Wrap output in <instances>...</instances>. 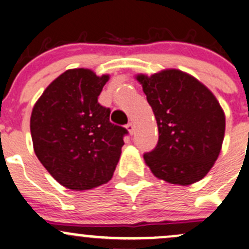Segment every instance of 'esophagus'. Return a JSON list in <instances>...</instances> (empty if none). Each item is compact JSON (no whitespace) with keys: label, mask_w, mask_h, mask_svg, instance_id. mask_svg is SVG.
<instances>
[{"label":"esophagus","mask_w":249,"mask_h":249,"mask_svg":"<svg viewBox=\"0 0 249 249\" xmlns=\"http://www.w3.org/2000/svg\"><path fill=\"white\" fill-rule=\"evenodd\" d=\"M125 128H127L128 132H129L130 134L134 133V124H133V122H128V124H125Z\"/></svg>","instance_id":"esophagus-1"}]
</instances>
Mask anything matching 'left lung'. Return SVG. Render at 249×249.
Instances as JSON below:
<instances>
[{"mask_svg": "<svg viewBox=\"0 0 249 249\" xmlns=\"http://www.w3.org/2000/svg\"><path fill=\"white\" fill-rule=\"evenodd\" d=\"M159 127V142L144 160L154 176L172 184L201 180L220 152L225 115L213 93L179 70L139 75Z\"/></svg>", "mask_w": 249, "mask_h": 249, "instance_id": "1", "label": "left lung"}]
</instances>
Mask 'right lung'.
Wrapping results in <instances>:
<instances>
[{
    "label": "right lung",
    "instance_id": "add662e5",
    "mask_svg": "<svg viewBox=\"0 0 249 249\" xmlns=\"http://www.w3.org/2000/svg\"><path fill=\"white\" fill-rule=\"evenodd\" d=\"M109 76L72 69L53 81L33 109L34 150L51 176L71 190L93 189L112 178L128 130L110 122L98 97Z\"/></svg>",
    "mask_w": 249,
    "mask_h": 249
}]
</instances>
